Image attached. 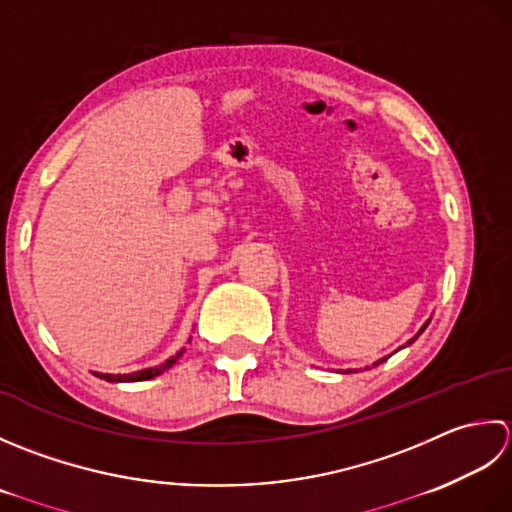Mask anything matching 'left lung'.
Listing matches in <instances>:
<instances>
[{
    "mask_svg": "<svg viewBox=\"0 0 512 512\" xmlns=\"http://www.w3.org/2000/svg\"><path fill=\"white\" fill-rule=\"evenodd\" d=\"M426 325H429V322H426ZM426 325H424V327H422V329H420V333H422V331H424V329H426ZM420 333H417V336H420ZM417 336H415V338H417ZM415 338H413V340H415ZM413 340H409V344H411V342H413ZM384 360H387V358H382V360H378V362H373V367H378V364H382V362H384ZM373 367H367V369H373ZM347 373H353V371H347Z\"/></svg>",
    "mask_w": 512,
    "mask_h": 512,
    "instance_id": "obj_1",
    "label": "left lung"
}]
</instances>
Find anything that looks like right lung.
I'll use <instances>...</instances> for the list:
<instances>
[{
  "label": "right lung",
  "instance_id": "right-lung-1",
  "mask_svg": "<svg viewBox=\"0 0 512 512\" xmlns=\"http://www.w3.org/2000/svg\"><path fill=\"white\" fill-rule=\"evenodd\" d=\"M183 356V351H179L176 353L174 358H170V360H165L161 367H152V369H143V371H134V373H128V375H110V373H97L99 378H103V380H108V382H143V380H152V378H156V375H161L163 371H168L172 364L179 360Z\"/></svg>",
  "mask_w": 512,
  "mask_h": 512
}]
</instances>
